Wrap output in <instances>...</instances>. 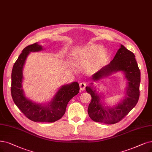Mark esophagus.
<instances>
[{
	"mask_svg": "<svg viewBox=\"0 0 152 152\" xmlns=\"http://www.w3.org/2000/svg\"><path fill=\"white\" fill-rule=\"evenodd\" d=\"M86 87H87V83L86 82H81L80 83V89L81 91H83Z\"/></svg>",
	"mask_w": 152,
	"mask_h": 152,
	"instance_id": "obj_1",
	"label": "esophagus"
}]
</instances>
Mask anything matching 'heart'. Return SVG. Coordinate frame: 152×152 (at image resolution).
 Wrapping results in <instances>:
<instances>
[{"label":"heart","instance_id":"b5f03b06","mask_svg":"<svg viewBox=\"0 0 152 152\" xmlns=\"http://www.w3.org/2000/svg\"><path fill=\"white\" fill-rule=\"evenodd\" d=\"M73 58L81 64H87L86 70L89 73L99 71L107 61V53L99 45L92 44L78 48L72 54Z\"/></svg>","mask_w":152,"mask_h":152}]
</instances>
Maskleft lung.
<instances>
[{"label":"left lung","instance_id":"obj_1","mask_svg":"<svg viewBox=\"0 0 152 152\" xmlns=\"http://www.w3.org/2000/svg\"><path fill=\"white\" fill-rule=\"evenodd\" d=\"M122 71L128 80L125 99L112 108L104 107L100 102V96L91 87H87L86 91L91 95L92 100L88 108L89 117L94 122L114 124L122 120L137 105L140 96V70L135 60L134 53L123 45L115 56L110 64L102 67L92 75L94 80L111 74L112 72Z\"/></svg>","mask_w":152,"mask_h":152}]
</instances>
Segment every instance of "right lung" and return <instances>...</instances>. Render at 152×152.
<instances>
[{"label": "right lung", "mask_w": 152, "mask_h": 152, "mask_svg": "<svg viewBox=\"0 0 152 152\" xmlns=\"http://www.w3.org/2000/svg\"><path fill=\"white\" fill-rule=\"evenodd\" d=\"M41 50L42 47L37 43L29 45L23 48L12 71L11 95L15 104L29 120L35 122L52 123L63 117L69 102L79 92L80 87L77 82L62 86L52 101L46 105L36 104L26 99L22 89L23 66L30 52Z\"/></svg>", "instance_id": "obj_1"}]
</instances>
